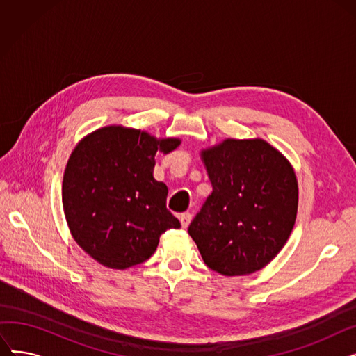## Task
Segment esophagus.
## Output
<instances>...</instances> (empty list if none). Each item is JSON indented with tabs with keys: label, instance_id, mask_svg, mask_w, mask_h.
Listing matches in <instances>:
<instances>
[{
	"label": "esophagus",
	"instance_id": "obj_1",
	"mask_svg": "<svg viewBox=\"0 0 356 356\" xmlns=\"http://www.w3.org/2000/svg\"><path fill=\"white\" fill-rule=\"evenodd\" d=\"M191 220H192V215H191L189 212L181 213V215H180V223H181V228H188V227H189V223H191Z\"/></svg>",
	"mask_w": 356,
	"mask_h": 356
}]
</instances>
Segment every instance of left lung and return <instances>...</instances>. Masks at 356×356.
Segmentation results:
<instances>
[{"label":"left lung","mask_w":356,"mask_h":356,"mask_svg":"<svg viewBox=\"0 0 356 356\" xmlns=\"http://www.w3.org/2000/svg\"><path fill=\"white\" fill-rule=\"evenodd\" d=\"M200 159L212 183L189 235L211 270L248 275L277 257L293 231L298 186L294 168L263 138L203 148Z\"/></svg>","instance_id":"left-lung-1"}]
</instances>
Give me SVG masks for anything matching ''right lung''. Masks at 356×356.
Returning a JSON list of instances; mask_svg holds the SVG:
<instances>
[{
	"label": "right lung",
	"mask_w": 356,
	"mask_h": 356,
	"mask_svg": "<svg viewBox=\"0 0 356 356\" xmlns=\"http://www.w3.org/2000/svg\"><path fill=\"white\" fill-rule=\"evenodd\" d=\"M180 143L106 125L73 148L63 175V211L73 239L99 264L112 270L141 264L161 234L180 228L165 208L167 186L153 176L156 153H170Z\"/></svg>",
	"instance_id": "right-lung-1"
}]
</instances>
